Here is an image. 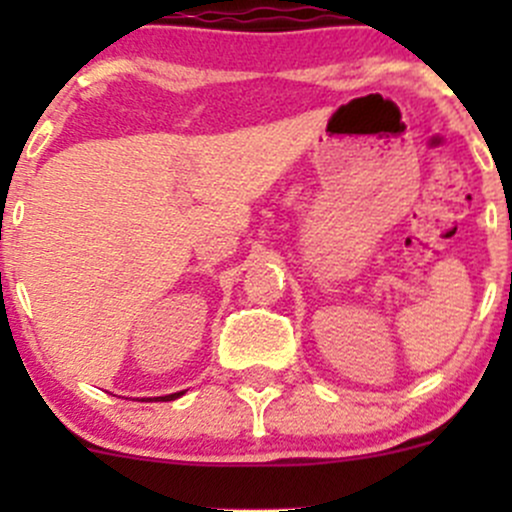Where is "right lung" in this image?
<instances>
[{
	"label": "right lung",
	"mask_w": 512,
	"mask_h": 512,
	"mask_svg": "<svg viewBox=\"0 0 512 512\" xmlns=\"http://www.w3.org/2000/svg\"><path fill=\"white\" fill-rule=\"evenodd\" d=\"M178 396H183V391H178V394H170V396H160V399H163V401H173V399H178Z\"/></svg>",
	"instance_id": "obj_1"
}]
</instances>
